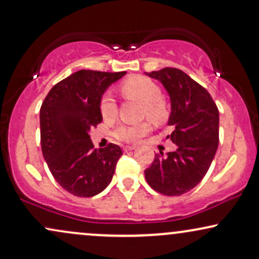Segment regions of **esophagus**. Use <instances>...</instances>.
Here are the masks:
<instances>
[{
    "label": "esophagus",
    "instance_id": "1",
    "mask_svg": "<svg viewBox=\"0 0 259 259\" xmlns=\"http://www.w3.org/2000/svg\"><path fill=\"white\" fill-rule=\"evenodd\" d=\"M135 148H136V146H125L124 147V151H125V152H129V151L135 150Z\"/></svg>",
    "mask_w": 259,
    "mask_h": 259
}]
</instances>
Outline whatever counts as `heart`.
I'll list each match as a JSON object with an SVG mask.
<instances>
[{
	"mask_svg": "<svg viewBox=\"0 0 259 259\" xmlns=\"http://www.w3.org/2000/svg\"><path fill=\"white\" fill-rule=\"evenodd\" d=\"M120 91L125 99L138 101L145 107V115L156 124H162L167 119L168 109L162 100V91L152 80L144 76H133L120 86ZM101 114L105 119H113L117 115V103L109 94L101 100ZM150 130L147 123L139 125H120L115 130V136L124 141H138Z\"/></svg>",
	"mask_w": 259,
	"mask_h": 259,
	"instance_id": "heart-1",
	"label": "heart"
}]
</instances>
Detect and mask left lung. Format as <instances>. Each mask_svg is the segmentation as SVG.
I'll use <instances>...</instances> for the list:
<instances>
[{"instance_id":"obj_1","label":"left lung","mask_w":259,"mask_h":259,"mask_svg":"<svg viewBox=\"0 0 259 259\" xmlns=\"http://www.w3.org/2000/svg\"><path fill=\"white\" fill-rule=\"evenodd\" d=\"M158 80L170 100L168 125L175 152L154 156L145 170L148 185L167 196H180L200 184L219 144V112L204 88L177 68L145 73Z\"/></svg>"}]
</instances>
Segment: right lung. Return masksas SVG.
Returning a JSON list of instances; mask_svg holds the SVG:
<instances>
[{
    "instance_id": "right-lung-1",
    "label": "right lung",
    "mask_w": 259,
    "mask_h": 259,
    "mask_svg": "<svg viewBox=\"0 0 259 259\" xmlns=\"http://www.w3.org/2000/svg\"><path fill=\"white\" fill-rule=\"evenodd\" d=\"M125 74L79 70L53 86L41 106L44 158L56 181L74 196L92 197L112 181L121 148H94L90 132L102 121L103 94Z\"/></svg>"
}]
</instances>
